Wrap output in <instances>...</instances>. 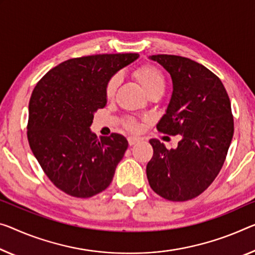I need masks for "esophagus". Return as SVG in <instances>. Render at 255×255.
<instances>
[{"instance_id": "esophagus-1", "label": "esophagus", "mask_w": 255, "mask_h": 255, "mask_svg": "<svg viewBox=\"0 0 255 255\" xmlns=\"http://www.w3.org/2000/svg\"><path fill=\"white\" fill-rule=\"evenodd\" d=\"M128 144H130V146H133V144L138 142L139 138H136V136H128Z\"/></svg>"}]
</instances>
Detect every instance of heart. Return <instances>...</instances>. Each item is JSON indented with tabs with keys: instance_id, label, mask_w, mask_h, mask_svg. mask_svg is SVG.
Masks as SVG:
<instances>
[{
	"instance_id": "1",
	"label": "heart",
	"mask_w": 255,
	"mask_h": 255,
	"mask_svg": "<svg viewBox=\"0 0 255 255\" xmlns=\"http://www.w3.org/2000/svg\"><path fill=\"white\" fill-rule=\"evenodd\" d=\"M133 76L141 84V87L143 88L147 95L151 91H156V90L163 91L164 88H165V77H164L162 70L156 67V66H141V67H139L133 73ZM119 75L113 76L108 81L107 85H106V96H107V98H112L114 96L117 85H119ZM128 127L132 128V130H135L136 128V127L133 123H128Z\"/></svg>"
}]
</instances>
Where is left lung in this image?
<instances>
[{
    "label": "left lung",
    "mask_w": 255,
    "mask_h": 255,
    "mask_svg": "<svg viewBox=\"0 0 255 255\" xmlns=\"http://www.w3.org/2000/svg\"><path fill=\"white\" fill-rule=\"evenodd\" d=\"M172 78L173 91L157 130L181 135L175 149L157 139L147 164L151 189L163 198L183 202L197 197L214 181L234 135L232 105L222 82L198 62L172 54H156Z\"/></svg>",
    "instance_id": "obj_1"
}]
</instances>
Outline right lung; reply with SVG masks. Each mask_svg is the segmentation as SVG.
I'll list each match as a JSON object with an SVG mask.
<instances>
[{"label": "right lung", "mask_w": 255, "mask_h": 255, "mask_svg": "<svg viewBox=\"0 0 255 255\" xmlns=\"http://www.w3.org/2000/svg\"><path fill=\"white\" fill-rule=\"evenodd\" d=\"M138 53L96 54L61 62L36 84L28 106L27 138L51 182L78 198L111 185L128 142L122 134L98 138L93 115L107 104L106 85Z\"/></svg>", "instance_id": "1"}]
</instances>
